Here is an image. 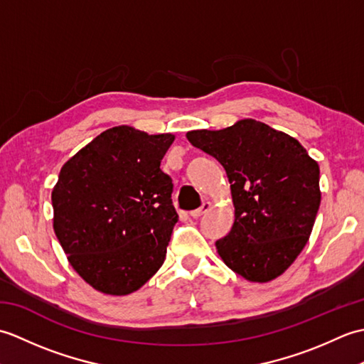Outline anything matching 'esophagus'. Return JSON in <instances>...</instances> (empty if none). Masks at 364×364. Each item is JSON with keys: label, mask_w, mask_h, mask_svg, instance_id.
<instances>
[{"label": "esophagus", "mask_w": 364, "mask_h": 364, "mask_svg": "<svg viewBox=\"0 0 364 364\" xmlns=\"http://www.w3.org/2000/svg\"><path fill=\"white\" fill-rule=\"evenodd\" d=\"M211 210V203L210 202H203V205L198 208V210H194V211H191V218H194V219H198L200 215H203L205 213H208Z\"/></svg>", "instance_id": "34e87169"}]
</instances>
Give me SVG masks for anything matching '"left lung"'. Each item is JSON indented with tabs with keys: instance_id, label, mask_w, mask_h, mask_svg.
<instances>
[{
	"instance_id": "left-lung-1",
	"label": "left lung",
	"mask_w": 364,
	"mask_h": 364,
	"mask_svg": "<svg viewBox=\"0 0 364 364\" xmlns=\"http://www.w3.org/2000/svg\"><path fill=\"white\" fill-rule=\"evenodd\" d=\"M186 137L228 176L235 223L215 242L223 262L249 282L282 275L311 235L321 205L318 162L297 139L253 119Z\"/></svg>"
}]
</instances>
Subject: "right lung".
Listing matches in <instances>:
<instances>
[{"label":"right lung","mask_w":364,"mask_h":364,"mask_svg":"<svg viewBox=\"0 0 364 364\" xmlns=\"http://www.w3.org/2000/svg\"><path fill=\"white\" fill-rule=\"evenodd\" d=\"M173 134L114 127L68 159L51 192L53 228L92 288L128 296L158 272L178 214L161 159Z\"/></svg>","instance_id":"1"}]
</instances>
